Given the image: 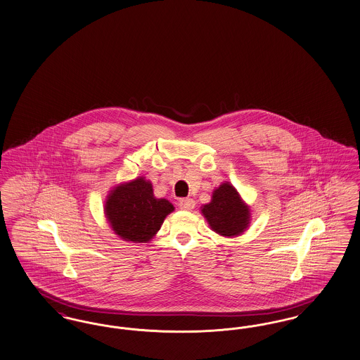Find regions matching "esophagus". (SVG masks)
Masks as SVG:
<instances>
[{"mask_svg":"<svg viewBox=\"0 0 360 360\" xmlns=\"http://www.w3.org/2000/svg\"><path fill=\"white\" fill-rule=\"evenodd\" d=\"M194 206H195V202L191 198H184L179 201V207L184 210H191V209H194Z\"/></svg>","mask_w":360,"mask_h":360,"instance_id":"esophagus-1","label":"esophagus"}]
</instances>
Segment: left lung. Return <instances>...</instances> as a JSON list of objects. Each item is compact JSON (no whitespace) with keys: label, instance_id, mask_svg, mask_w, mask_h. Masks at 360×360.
I'll use <instances>...</instances> for the list:
<instances>
[{"label":"left lung","instance_id":"left-lung-1","mask_svg":"<svg viewBox=\"0 0 360 360\" xmlns=\"http://www.w3.org/2000/svg\"><path fill=\"white\" fill-rule=\"evenodd\" d=\"M201 213L210 229L224 238L243 235L251 224V207L226 181L213 190L210 202L201 206Z\"/></svg>","mask_w":360,"mask_h":360}]
</instances>
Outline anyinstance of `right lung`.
I'll list each match as a JSON object with an SVG mask.
<instances>
[{
    "label": "right lung",
    "mask_w": 360,
    "mask_h": 360,
    "mask_svg": "<svg viewBox=\"0 0 360 360\" xmlns=\"http://www.w3.org/2000/svg\"><path fill=\"white\" fill-rule=\"evenodd\" d=\"M172 212V202L156 198L151 181L144 176L113 186L103 205L105 217L115 235L131 243L151 241Z\"/></svg>",
    "instance_id": "add662e5"
}]
</instances>
